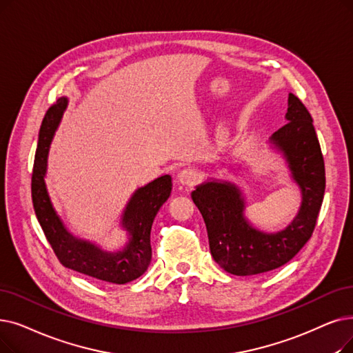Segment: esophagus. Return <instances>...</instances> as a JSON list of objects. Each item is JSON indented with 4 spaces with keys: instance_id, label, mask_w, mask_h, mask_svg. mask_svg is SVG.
Listing matches in <instances>:
<instances>
[{
    "instance_id": "esophagus-1",
    "label": "esophagus",
    "mask_w": 353,
    "mask_h": 353,
    "mask_svg": "<svg viewBox=\"0 0 353 353\" xmlns=\"http://www.w3.org/2000/svg\"><path fill=\"white\" fill-rule=\"evenodd\" d=\"M196 179H197V173L190 167L183 168V170L177 174V181L183 186H192L196 181Z\"/></svg>"
}]
</instances>
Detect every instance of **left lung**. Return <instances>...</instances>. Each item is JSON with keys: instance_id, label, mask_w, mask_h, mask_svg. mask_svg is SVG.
I'll return each instance as SVG.
<instances>
[{"instance_id": "obj_1", "label": "left lung", "mask_w": 353, "mask_h": 353, "mask_svg": "<svg viewBox=\"0 0 353 353\" xmlns=\"http://www.w3.org/2000/svg\"><path fill=\"white\" fill-rule=\"evenodd\" d=\"M285 119L287 124L270 141L283 152L301 192L300 209L290 225L272 234L254 228L245 216L242 192L234 183L205 181L192 192L206 223L210 254L229 274L254 275L279 268L304 247L314 231L326 188L323 154L313 118L293 94H288Z\"/></svg>"}]
</instances>
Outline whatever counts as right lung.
<instances>
[{
  "instance_id": "obj_1",
  "label": "right lung",
  "mask_w": 353,
  "mask_h": 353,
  "mask_svg": "<svg viewBox=\"0 0 353 353\" xmlns=\"http://www.w3.org/2000/svg\"><path fill=\"white\" fill-rule=\"evenodd\" d=\"M66 106L68 98L57 99L46 112L40 127L32 176L36 216L62 265L101 281L127 284L141 277L151 263V225L172 193V177L161 176L135 190L121 218L122 228L128 232V242L122 250L106 251L89 241L73 236L54 210L44 183L50 143Z\"/></svg>"
}]
</instances>
